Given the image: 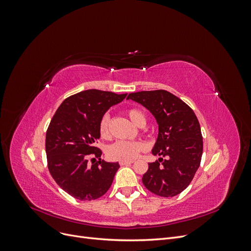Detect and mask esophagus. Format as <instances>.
<instances>
[{
  "label": "esophagus",
  "mask_w": 251,
  "mask_h": 251,
  "mask_svg": "<svg viewBox=\"0 0 251 251\" xmlns=\"http://www.w3.org/2000/svg\"><path fill=\"white\" fill-rule=\"evenodd\" d=\"M134 161H120L119 164L120 165H131Z\"/></svg>",
  "instance_id": "1"
}]
</instances>
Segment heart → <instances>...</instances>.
Wrapping results in <instances>:
<instances>
[{"label":"heart","mask_w":251,"mask_h":251,"mask_svg":"<svg viewBox=\"0 0 251 251\" xmlns=\"http://www.w3.org/2000/svg\"><path fill=\"white\" fill-rule=\"evenodd\" d=\"M126 115L131 119L132 123L136 126H140L141 123L146 121L143 113L138 109H128L126 110ZM100 137L108 139L110 137V119L108 115H104L98 126ZM146 150V146L141 141H126L119 140L109 147L107 154L112 160L117 161H132L137 158L141 151Z\"/></svg>","instance_id":"heart-1"}]
</instances>
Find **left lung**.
<instances>
[{
    "label": "left lung",
    "instance_id": "1",
    "mask_svg": "<svg viewBox=\"0 0 251 251\" xmlns=\"http://www.w3.org/2000/svg\"><path fill=\"white\" fill-rule=\"evenodd\" d=\"M127 100L142 104L155 116L159 133L151 153L165 158L149 163L142 183L157 196L179 195L200 166L203 138L198 118L191 107L165 90L130 93Z\"/></svg>",
    "mask_w": 251,
    "mask_h": 251
}]
</instances>
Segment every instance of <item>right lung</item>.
Returning <instances> with one entry per match:
<instances>
[{
	"instance_id": "right-lung-1",
	"label": "right lung",
	"mask_w": 251,
	"mask_h": 251,
	"mask_svg": "<svg viewBox=\"0 0 251 251\" xmlns=\"http://www.w3.org/2000/svg\"><path fill=\"white\" fill-rule=\"evenodd\" d=\"M126 96L95 89L81 91L66 98L50 121L48 170L59 187L75 199L96 200L112 185L119 164L100 160L101 151L95 143L100 137L98 126L103 114Z\"/></svg>"
}]
</instances>
